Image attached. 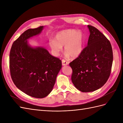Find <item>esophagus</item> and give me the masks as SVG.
<instances>
[{
  "mask_svg": "<svg viewBox=\"0 0 123 123\" xmlns=\"http://www.w3.org/2000/svg\"><path fill=\"white\" fill-rule=\"evenodd\" d=\"M69 64V62L68 61H66L65 59H62V66H66Z\"/></svg>",
  "mask_w": 123,
  "mask_h": 123,
  "instance_id": "esophagus-1",
  "label": "esophagus"
}]
</instances>
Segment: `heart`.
Returning a JSON list of instances; mask_svg holds the SVG:
<instances>
[{
	"instance_id": "heart-1",
	"label": "heart",
	"mask_w": 123,
	"mask_h": 123,
	"mask_svg": "<svg viewBox=\"0 0 123 123\" xmlns=\"http://www.w3.org/2000/svg\"><path fill=\"white\" fill-rule=\"evenodd\" d=\"M54 40L49 44L54 53L57 55L65 46V52L72 58H76L81 54L83 49L84 35L80 31L69 29L58 32Z\"/></svg>"
}]
</instances>
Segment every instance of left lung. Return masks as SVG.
<instances>
[{"mask_svg": "<svg viewBox=\"0 0 123 123\" xmlns=\"http://www.w3.org/2000/svg\"><path fill=\"white\" fill-rule=\"evenodd\" d=\"M90 35L88 46L71 62V80L74 86L83 92L95 91L108 80L113 62L111 44L98 29L88 25Z\"/></svg>", "mask_w": 123, "mask_h": 123, "instance_id": "obj_1", "label": "left lung"}]
</instances>
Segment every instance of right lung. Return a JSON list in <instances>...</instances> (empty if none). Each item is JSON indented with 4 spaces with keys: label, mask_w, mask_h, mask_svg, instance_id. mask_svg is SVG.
I'll return each mask as SVG.
<instances>
[{
    "label": "right lung",
    "mask_w": 123,
    "mask_h": 123,
    "mask_svg": "<svg viewBox=\"0 0 123 123\" xmlns=\"http://www.w3.org/2000/svg\"><path fill=\"white\" fill-rule=\"evenodd\" d=\"M43 26L29 29L12 44L10 53V71L15 85L27 95L46 97L52 90L62 68V61L43 47L33 48L27 39L41 33Z\"/></svg>",
    "instance_id": "1"
}]
</instances>
